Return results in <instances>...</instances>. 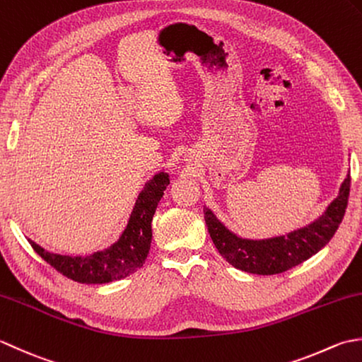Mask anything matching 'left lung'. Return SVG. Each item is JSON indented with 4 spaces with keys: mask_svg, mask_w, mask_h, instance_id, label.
<instances>
[{
    "mask_svg": "<svg viewBox=\"0 0 362 362\" xmlns=\"http://www.w3.org/2000/svg\"><path fill=\"white\" fill-rule=\"evenodd\" d=\"M350 181V175H346L339 195L319 218L284 235L269 239L240 238L228 230L209 208H204L206 226L218 253L233 267L255 275L283 274L320 252L333 238L349 203Z\"/></svg>",
    "mask_w": 362,
    "mask_h": 362,
    "instance_id": "obj_1",
    "label": "left lung"
}]
</instances>
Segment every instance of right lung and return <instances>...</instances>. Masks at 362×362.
I'll use <instances>...</instances> for the list:
<instances>
[{"mask_svg":"<svg viewBox=\"0 0 362 362\" xmlns=\"http://www.w3.org/2000/svg\"><path fill=\"white\" fill-rule=\"evenodd\" d=\"M168 184H170V178L165 172L156 173L145 184L120 238L101 252L86 256L59 255L48 252L31 239H28V242L51 267L73 281L105 284L127 278L142 267L148 256L153 238L151 220Z\"/></svg>","mask_w":362,"mask_h":362,"instance_id":"obj_1","label":"right lung"}]
</instances>
